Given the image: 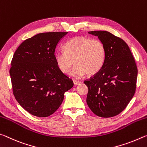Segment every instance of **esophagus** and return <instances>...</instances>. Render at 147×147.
<instances>
[{
  "instance_id": "34e87169",
  "label": "esophagus",
  "mask_w": 147,
  "mask_h": 147,
  "mask_svg": "<svg viewBox=\"0 0 147 147\" xmlns=\"http://www.w3.org/2000/svg\"><path fill=\"white\" fill-rule=\"evenodd\" d=\"M81 83V81H74V84L75 85H80V84Z\"/></svg>"
}]
</instances>
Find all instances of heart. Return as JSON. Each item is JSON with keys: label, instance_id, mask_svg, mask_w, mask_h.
Instances as JSON below:
<instances>
[{"label": "heart", "instance_id": "b5f03b06", "mask_svg": "<svg viewBox=\"0 0 147 147\" xmlns=\"http://www.w3.org/2000/svg\"><path fill=\"white\" fill-rule=\"evenodd\" d=\"M65 52L58 51L55 60L60 70L69 72L72 78H80L87 74L94 76L102 68L105 59V48L100 40L85 36L72 38L64 45Z\"/></svg>", "mask_w": 147, "mask_h": 147}]
</instances>
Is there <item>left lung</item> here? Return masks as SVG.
<instances>
[{"label":"left lung","instance_id":"1","mask_svg":"<svg viewBox=\"0 0 147 147\" xmlns=\"http://www.w3.org/2000/svg\"><path fill=\"white\" fill-rule=\"evenodd\" d=\"M98 36L105 48L102 68L88 80L86 103L98 117L109 118L121 113L136 92L138 68L128 45L107 31L88 32Z\"/></svg>","mask_w":147,"mask_h":147}]
</instances>
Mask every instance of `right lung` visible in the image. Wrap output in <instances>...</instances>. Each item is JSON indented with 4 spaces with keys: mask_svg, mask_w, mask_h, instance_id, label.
<instances>
[{
    "mask_svg": "<svg viewBox=\"0 0 147 147\" xmlns=\"http://www.w3.org/2000/svg\"><path fill=\"white\" fill-rule=\"evenodd\" d=\"M67 34H38L21 43L13 55L9 69L13 95L34 116L53 114L62 104L64 93L74 86L55 60L57 45Z\"/></svg>",
    "mask_w": 147,
    "mask_h": 147,
    "instance_id": "right-lung-1",
    "label": "right lung"
}]
</instances>
